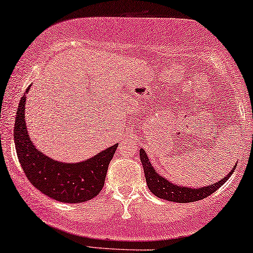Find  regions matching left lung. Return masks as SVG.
<instances>
[{
    "label": "left lung",
    "instance_id": "left-lung-1",
    "mask_svg": "<svg viewBox=\"0 0 253 253\" xmlns=\"http://www.w3.org/2000/svg\"><path fill=\"white\" fill-rule=\"evenodd\" d=\"M140 160H141L142 162L143 170H145L146 182H147V185H148L149 190L159 198H164V200L171 201V202H177V203L195 202V201L203 200V198L210 196V195L215 193L218 188L222 187V185L229 180L236 168L235 166V168H232V170L229 172V175H226V177L222 178L219 182H216L215 184L195 189V188H187V187H181V185H177V184H172L168 180H166L165 177L160 176L158 172L154 170L153 166L150 165L148 156H147L143 149L140 150Z\"/></svg>",
    "mask_w": 253,
    "mask_h": 253
}]
</instances>
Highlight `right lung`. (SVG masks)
I'll use <instances>...</instances> for the list:
<instances>
[{"label": "right lung", "instance_id": "obj_1", "mask_svg": "<svg viewBox=\"0 0 253 253\" xmlns=\"http://www.w3.org/2000/svg\"><path fill=\"white\" fill-rule=\"evenodd\" d=\"M27 88L25 93L29 92ZM24 93L15 119L14 140L16 152L25 176L43 194L64 203H81L92 200L103 189L105 177L118 145L79 164H63L47 158L35 148L25 125Z\"/></svg>", "mask_w": 253, "mask_h": 253}]
</instances>
